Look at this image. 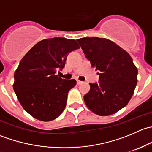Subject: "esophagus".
<instances>
[{"mask_svg": "<svg viewBox=\"0 0 152 152\" xmlns=\"http://www.w3.org/2000/svg\"><path fill=\"white\" fill-rule=\"evenodd\" d=\"M76 83H77L78 85H80L81 84H82V83H83V82H81V81H79V80H77V81H76Z\"/></svg>", "mask_w": 152, "mask_h": 152, "instance_id": "34e87169", "label": "esophagus"}]
</instances>
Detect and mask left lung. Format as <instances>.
<instances>
[{
    "mask_svg": "<svg viewBox=\"0 0 152 152\" xmlns=\"http://www.w3.org/2000/svg\"><path fill=\"white\" fill-rule=\"evenodd\" d=\"M77 42L99 75V82L90 83V91L84 96L86 105L99 115L114 114L128 104L134 93L137 67L130 55L110 39L84 37Z\"/></svg>",
    "mask_w": 152,
    "mask_h": 152,
    "instance_id": "left-lung-1",
    "label": "left lung"
}]
</instances>
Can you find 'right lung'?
Wrapping results in <instances>:
<instances>
[{
    "label": "right lung",
    "instance_id": "obj_1",
    "mask_svg": "<svg viewBox=\"0 0 152 152\" xmlns=\"http://www.w3.org/2000/svg\"><path fill=\"white\" fill-rule=\"evenodd\" d=\"M75 39L54 37L39 41L21 59L15 72L13 88L24 110L38 120L59 117L66 106L75 79L55 75L65 67L69 53L79 48Z\"/></svg>",
    "mask_w": 152,
    "mask_h": 152
}]
</instances>
